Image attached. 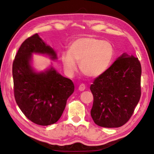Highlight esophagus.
<instances>
[{
	"label": "esophagus",
	"mask_w": 154,
	"mask_h": 154,
	"mask_svg": "<svg viewBox=\"0 0 154 154\" xmlns=\"http://www.w3.org/2000/svg\"><path fill=\"white\" fill-rule=\"evenodd\" d=\"M86 87H85V84H81L79 87V90L80 91H84L85 90Z\"/></svg>",
	"instance_id": "34e87169"
}]
</instances>
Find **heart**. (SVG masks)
I'll return each instance as SVG.
<instances>
[{
	"label": "heart",
	"mask_w": 154,
	"mask_h": 154,
	"mask_svg": "<svg viewBox=\"0 0 154 154\" xmlns=\"http://www.w3.org/2000/svg\"><path fill=\"white\" fill-rule=\"evenodd\" d=\"M115 56V49L111 42L95 37H82L75 39L69 46L68 52L62 55L64 70L72 74L78 68L85 75L97 77L110 67Z\"/></svg>",
	"instance_id": "b5f03b06"
}]
</instances>
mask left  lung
Here are the masks:
<instances>
[{
    "instance_id": "left-lung-1",
    "label": "left lung",
    "mask_w": 154,
    "mask_h": 154,
    "mask_svg": "<svg viewBox=\"0 0 154 154\" xmlns=\"http://www.w3.org/2000/svg\"><path fill=\"white\" fill-rule=\"evenodd\" d=\"M141 64L138 58L123 54L91 84L95 124L117 128L129 120L141 97Z\"/></svg>"
}]
</instances>
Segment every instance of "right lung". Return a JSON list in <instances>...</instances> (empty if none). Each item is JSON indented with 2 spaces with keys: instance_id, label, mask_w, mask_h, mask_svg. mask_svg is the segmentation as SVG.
I'll return each mask as SVG.
<instances>
[{
  "instance_id": "add662e5",
  "label": "right lung",
  "mask_w": 154,
  "mask_h": 154,
  "mask_svg": "<svg viewBox=\"0 0 154 154\" xmlns=\"http://www.w3.org/2000/svg\"><path fill=\"white\" fill-rule=\"evenodd\" d=\"M32 53L46 54L52 59H57L55 51L37 34L27 38L12 64L14 98L29 120L39 125H49L62 116L67 98L74 92V84L52 67L45 72H34L30 65Z\"/></svg>"
}]
</instances>
